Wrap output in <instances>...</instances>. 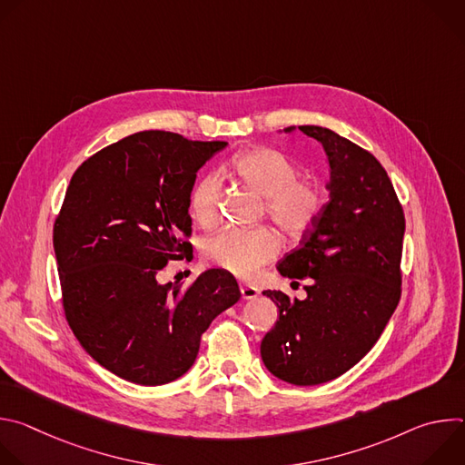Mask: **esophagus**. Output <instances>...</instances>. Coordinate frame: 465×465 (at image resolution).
<instances>
[{"instance_id": "34e87169", "label": "esophagus", "mask_w": 465, "mask_h": 465, "mask_svg": "<svg viewBox=\"0 0 465 465\" xmlns=\"http://www.w3.org/2000/svg\"><path fill=\"white\" fill-rule=\"evenodd\" d=\"M241 296L242 300H253L259 296V291L253 285H241Z\"/></svg>"}]
</instances>
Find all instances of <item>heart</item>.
<instances>
[{
  "label": "heart",
  "mask_w": 465,
  "mask_h": 465,
  "mask_svg": "<svg viewBox=\"0 0 465 465\" xmlns=\"http://www.w3.org/2000/svg\"><path fill=\"white\" fill-rule=\"evenodd\" d=\"M233 173L264 196V210L287 233L302 235L322 213V191L305 180H298L300 167L287 154L259 147L239 154L232 163ZM221 178L212 173L198 182L191 193L194 219L210 226L217 221ZM280 252V239L267 228H226L204 244L206 259L215 267L239 278L253 276L262 264Z\"/></svg>",
  "instance_id": "1"
}]
</instances>
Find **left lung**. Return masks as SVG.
Masks as SVG:
<instances>
[{
	"instance_id": "8db88e82",
	"label": "left lung",
	"mask_w": 465,
	"mask_h": 465,
	"mask_svg": "<svg viewBox=\"0 0 465 465\" xmlns=\"http://www.w3.org/2000/svg\"><path fill=\"white\" fill-rule=\"evenodd\" d=\"M322 143L329 203L278 271L305 280L307 296L262 291L280 312L261 342V359L278 379L314 386L353 368L379 341L401 298L405 215L373 154L337 132L287 126Z\"/></svg>"
}]
</instances>
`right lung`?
<instances>
[{"mask_svg": "<svg viewBox=\"0 0 465 465\" xmlns=\"http://www.w3.org/2000/svg\"><path fill=\"white\" fill-rule=\"evenodd\" d=\"M226 142L143 130L88 158L72 176L53 246L65 318L81 346L117 377L158 386L194 362L210 323L239 302L235 278L210 269L182 291L160 283L191 250L196 171Z\"/></svg>", "mask_w": 465, "mask_h": 465, "instance_id": "1", "label": "right lung"}]
</instances>
